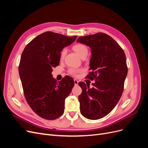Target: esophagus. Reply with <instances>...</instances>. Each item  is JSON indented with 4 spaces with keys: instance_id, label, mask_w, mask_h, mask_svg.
I'll use <instances>...</instances> for the list:
<instances>
[{
    "instance_id": "34e87169",
    "label": "esophagus",
    "mask_w": 148,
    "mask_h": 148,
    "mask_svg": "<svg viewBox=\"0 0 148 148\" xmlns=\"http://www.w3.org/2000/svg\"><path fill=\"white\" fill-rule=\"evenodd\" d=\"M74 83L75 85H78V81L77 79H74Z\"/></svg>"
}]
</instances>
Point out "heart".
<instances>
[{"label":"heart","mask_w":148,"mask_h":148,"mask_svg":"<svg viewBox=\"0 0 148 148\" xmlns=\"http://www.w3.org/2000/svg\"><path fill=\"white\" fill-rule=\"evenodd\" d=\"M73 50L76 52V53L81 57H83L84 56H87L88 53V47L84 45L83 44H77L73 47ZM66 53V49H63L60 53V59L62 60L64 59V57ZM82 71L81 69H76L73 68H71L69 69V72L70 75L73 76H77L79 73Z\"/></svg>","instance_id":"obj_1"}]
</instances>
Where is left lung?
<instances>
[{
	"label": "left lung",
	"instance_id": "left-lung-1",
	"mask_svg": "<svg viewBox=\"0 0 148 148\" xmlns=\"http://www.w3.org/2000/svg\"><path fill=\"white\" fill-rule=\"evenodd\" d=\"M91 48V72L93 87L78 83L82 92L78 97L80 112L84 117L97 120L114 109L123 93L128 73L126 56L122 48L110 36L103 33L79 37L77 41Z\"/></svg>",
	"mask_w": 148,
	"mask_h": 148
}]
</instances>
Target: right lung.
I'll list each match as a JSON object with an SVG mask.
<instances>
[{
	"mask_svg": "<svg viewBox=\"0 0 148 148\" xmlns=\"http://www.w3.org/2000/svg\"><path fill=\"white\" fill-rule=\"evenodd\" d=\"M77 38L47 31L33 39L22 52L18 71L24 95L31 109L41 118L54 120L64 113L73 79L65 76L57 83L52 71L59 65L62 49Z\"/></svg>",
	"mask_w": 148,
	"mask_h": 148,
	"instance_id": "1",
	"label": "right lung"
}]
</instances>
